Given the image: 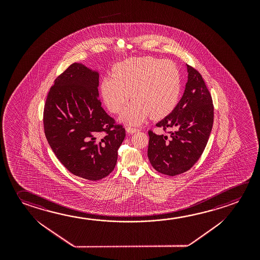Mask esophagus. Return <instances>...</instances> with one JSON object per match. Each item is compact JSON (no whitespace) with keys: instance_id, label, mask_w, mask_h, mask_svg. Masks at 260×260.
<instances>
[{"instance_id":"obj_1","label":"esophagus","mask_w":260,"mask_h":260,"mask_svg":"<svg viewBox=\"0 0 260 260\" xmlns=\"http://www.w3.org/2000/svg\"><path fill=\"white\" fill-rule=\"evenodd\" d=\"M126 132L128 134H132V133H136V132H139V129L136 128H132V127H127L126 128Z\"/></svg>"}]
</instances>
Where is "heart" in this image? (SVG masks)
<instances>
[{
    "label": "heart",
    "mask_w": 260,
    "mask_h": 260,
    "mask_svg": "<svg viewBox=\"0 0 260 260\" xmlns=\"http://www.w3.org/2000/svg\"><path fill=\"white\" fill-rule=\"evenodd\" d=\"M181 77L177 65L169 60L145 56L117 64L113 76L104 77L101 84L103 102L109 111L119 113L129 97L119 120L140 125L151 116L161 119L173 111L179 101Z\"/></svg>",
    "instance_id": "obj_1"
}]
</instances>
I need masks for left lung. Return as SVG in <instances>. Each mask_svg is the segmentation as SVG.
<instances>
[{"label":"left lung","mask_w":260,"mask_h":260,"mask_svg":"<svg viewBox=\"0 0 260 260\" xmlns=\"http://www.w3.org/2000/svg\"><path fill=\"white\" fill-rule=\"evenodd\" d=\"M187 81L174 110L157 122L170 135L149 131L148 157L156 171L176 176L188 171L198 161L212 129L214 108L209 89L200 73L186 64Z\"/></svg>","instance_id":"obj_1"}]
</instances>
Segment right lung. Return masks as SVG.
I'll return each instance as SVG.
<instances>
[{
  "label": "right lung",
  "mask_w": 260,
  "mask_h": 260,
  "mask_svg": "<svg viewBox=\"0 0 260 260\" xmlns=\"http://www.w3.org/2000/svg\"><path fill=\"white\" fill-rule=\"evenodd\" d=\"M98 87V71L73 63L56 78L43 112L45 136L57 158L73 174L92 181L114 170L126 136L103 110Z\"/></svg>",
  "instance_id": "add662e5"
}]
</instances>
